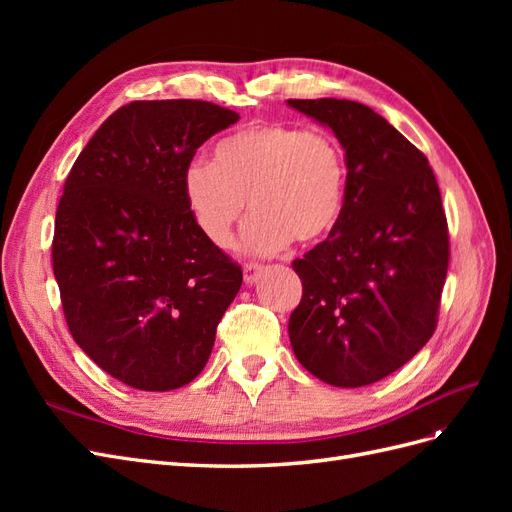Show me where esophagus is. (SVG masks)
I'll list each match as a JSON object with an SVG mask.
<instances>
[{"instance_id":"1","label":"esophagus","mask_w":512,"mask_h":512,"mask_svg":"<svg viewBox=\"0 0 512 512\" xmlns=\"http://www.w3.org/2000/svg\"><path fill=\"white\" fill-rule=\"evenodd\" d=\"M260 273H262V265H258V262H245L243 265V280L247 286L256 284Z\"/></svg>"}]
</instances>
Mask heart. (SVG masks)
Masks as SVG:
<instances>
[{
    "instance_id": "b5f03b06",
    "label": "heart",
    "mask_w": 512,
    "mask_h": 512,
    "mask_svg": "<svg viewBox=\"0 0 512 512\" xmlns=\"http://www.w3.org/2000/svg\"><path fill=\"white\" fill-rule=\"evenodd\" d=\"M346 181V153L331 132L258 121L222 138L213 162H190L183 196L215 247L232 243L250 203L243 250L269 256L327 237L342 218Z\"/></svg>"
}]
</instances>
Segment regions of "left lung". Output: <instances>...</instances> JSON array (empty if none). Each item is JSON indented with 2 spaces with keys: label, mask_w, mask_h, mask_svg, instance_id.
I'll return each instance as SVG.
<instances>
[{
  "label": "left lung",
  "mask_w": 512,
  "mask_h": 512,
  "mask_svg": "<svg viewBox=\"0 0 512 512\" xmlns=\"http://www.w3.org/2000/svg\"><path fill=\"white\" fill-rule=\"evenodd\" d=\"M346 151L342 218L292 262L303 297L288 335L322 382L356 389L386 378L436 331L448 226L436 175L408 138L352 100H288Z\"/></svg>",
  "instance_id": "8db88e82"
}]
</instances>
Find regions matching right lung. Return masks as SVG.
I'll return each mask as SVG.
<instances>
[{"label": "right lung", "instance_id": "right-lung-1", "mask_svg": "<svg viewBox=\"0 0 512 512\" xmlns=\"http://www.w3.org/2000/svg\"><path fill=\"white\" fill-rule=\"evenodd\" d=\"M239 121L203 100H138L76 158L55 215L53 271L74 342L106 374L173 391L209 361L243 282L183 196L196 149Z\"/></svg>", "mask_w": 512, "mask_h": 512}]
</instances>
